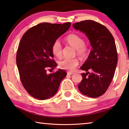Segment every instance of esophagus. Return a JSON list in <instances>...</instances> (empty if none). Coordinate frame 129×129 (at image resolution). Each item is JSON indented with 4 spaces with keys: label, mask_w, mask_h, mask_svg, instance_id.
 <instances>
[{
    "label": "esophagus",
    "mask_w": 129,
    "mask_h": 129,
    "mask_svg": "<svg viewBox=\"0 0 129 129\" xmlns=\"http://www.w3.org/2000/svg\"><path fill=\"white\" fill-rule=\"evenodd\" d=\"M67 75H73V74H74V73H73V72H70V71H67Z\"/></svg>",
    "instance_id": "34e87169"
}]
</instances>
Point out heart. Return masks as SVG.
<instances>
[{"mask_svg": "<svg viewBox=\"0 0 129 129\" xmlns=\"http://www.w3.org/2000/svg\"><path fill=\"white\" fill-rule=\"evenodd\" d=\"M65 41L69 45L75 49L76 54L82 58H87L89 53V47L84 43L83 38L78 35L71 33L67 35ZM51 51L56 57L60 58L62 56V46L59 40L53 42ZM79 61L77 58H64L59 63V67L61 69L73 71L78 66Z\"/></svg>", "mask_w": 129, "mask_h": 129, "instance_id": "b5f03b06", "label": "heart"}]
</instances>
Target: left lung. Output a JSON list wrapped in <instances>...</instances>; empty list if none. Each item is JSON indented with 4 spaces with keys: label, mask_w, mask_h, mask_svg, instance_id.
Instances as JSON below:
<instances>
[{
    "label": "left lung",
    "mask_w": 129,
    "mask_h": 129,
    "mask_svg": "<svg viewBox=\"0 0 129 129\" xmlns=\"http://www.w3.org/2000/svg\"><path fill=\"white\" fill-rule=\"evenodd\" d=\"M73 27L86 34L93 49L80 67L91 73L82 74L79 90L90 98H98L107 91L116 70L118 55L113 36L107 27L93 20L76 22Z\"/></svg>",
    "instance_id": "8db88e82"
}]
</instances>
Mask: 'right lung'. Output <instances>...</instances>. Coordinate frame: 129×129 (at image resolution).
I'll list each match as a JSON object with an SVG mask.
<instances>
[{"label":"right lung","mask_w":129,"mask_h":129,"mask_svg":"<svg viewBox=\"0 0 129 129\" xmlns=\"http://www.w3.org/2000/svg\"><path fill=\"white\" fill-rule=\"evenodd\" d=\"M70 26V22H42L29 29L22 36L17 50L16 64L22 85L33 98L45 100L54 96L66 76V72L61 69L50 74L46 71L57 66L53 59L52 45Z\"/></svg>","instance_id":"right-lung-1"}]
</instances>
